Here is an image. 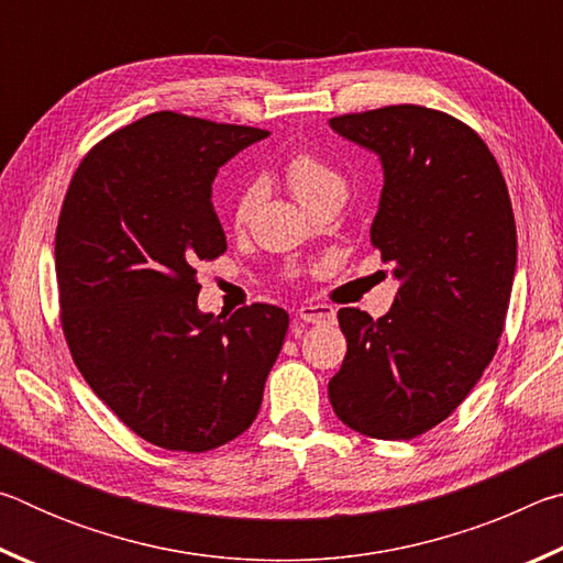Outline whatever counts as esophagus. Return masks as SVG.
<instances>
[{
  "mask_svg": "<svg viewBox=\"0 0 563 563\" xmlns=\"http://www.w3.org/2000/svg\"><path fill=\"white\" fill-rule=\"evenodd\" d=\"M298 318L305 322H312V325H320V322L335 320V310H332L330 305H322V302H305V305H300Z\"/></svg>",
  "mask_w": 563,
  "mask_h": 563,
  "instance_id": "34e87169",
  "label": "esophagus"
}]
</instances>
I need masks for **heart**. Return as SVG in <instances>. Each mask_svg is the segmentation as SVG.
<instances>
[{
	"mask_svg": "<svg viewBox=\"0 0 563 563\" xmlns=\"http://www.w3.org/2000/svg\"><path fill=\"white\" fill-rule=\"evenodd\" d=\"M283 178L305 208H312L320 198H325L328 194H335V190H342V194H345V178H342L340 170L335 166H330L325 158L312 154V151H295V154L285 158ZM255 194H258V188L255 186H243L238 190L235 203H233L235 225H243L247 218H251V211L255 206Z\"/></svg>",
	"mask_w": 563,
	"mask_h": 563,
	"instance_id": "heart-1",
	"label": "heart"
}]
</instances>
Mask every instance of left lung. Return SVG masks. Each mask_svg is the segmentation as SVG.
<instances>
[{"label":"left lung","mask_w":563,"mask_h":563,"mask_svg":"<svg viewBox=\"0 0 563 563\" xmlns=\"http://www.w3.org/2000/svg\"><path fill=\"white\" fill-rule=\"evenodd\" d=\"M385 168L369 241L399 280L373 320L340 308L347 352L330 405L350 430L415 440L450 417L499 347L517 268V225L497 158L444 111L397 103L330 119Z\"/></svg>","instance_id":"obj_1"}]
</instances>
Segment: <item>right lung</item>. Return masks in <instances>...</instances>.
Segmentation results:
<instances>
[{
    "label": "right lung",
    "instance_id": "obj_1",
    "mask_svg": "<svg viewBox=\"0 0 563 563\" xmlns=\"http://www.w3.org/2000/svg\"><path fill=\"white\" fill-rule=\"evenodd\" d=\"M265 129L156 111L99 141L56 225L62 330L79 373L141 440L208 452L258 417L288 312L198 310V263L225 253L211 184Z\"/></svg>",
    "mask_w": 563,
    "mask_h": 563
}]
</instances>
